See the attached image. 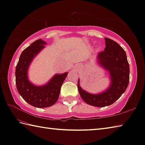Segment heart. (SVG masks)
<instances>
[{"mask_svg":"<svg viewBox=\"0 0 145 145\" xmlns=\"http://www.w3.org/2000/svg\"><path fill=\"white\" fill-rule=\"evenodd\" d=\"M97 51H99V48H97Z\"/></svg>","mask_w":145,"mask_h":145,"instance_id":"b5f03b06","label":"heart"}]
</instances>
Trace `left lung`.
Wrapping results in <instances>:
<instances>
[{
	"label": "left lung",
	"mask_w": 145,
	"mask_h": 145,
	"mask_svg": "<svg viewBox=\"0 0 145 145\" xmlns=\"http://www.w3.org/2000/svg\"><path fill=\"white\" fill-rule=\"evenodd\" d=\"M105 51L96 56L97 65L107 71L110 84L104 91L97 94L90 93L82 89L78 79L79 94L87 104L96 107L110 106L125 92L129 80V66L126 52L119 44L108 38H105Z\"/></svg>",
	"instance_id": "1"
}]
</instances>
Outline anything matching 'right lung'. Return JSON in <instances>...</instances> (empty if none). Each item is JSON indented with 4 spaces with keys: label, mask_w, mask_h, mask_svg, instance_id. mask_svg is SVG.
Segmentation results:
<instances>
[{
    "label": "right lung",
    "mask_w": 145,
    "mask_h": 145,
    "mask_svg": "<svg viewBox=\"0 0 145 145\" xmlns=\"http://www.w3.org/2000/svg\"><path fill=\"white\" fill-rule=\"evenodd\" d=\"M47 42L42 39L34 41L20 54L16 68V83L18 93L25 101L34 107H50L57 102L61 88L68 72L56 74L43 85H35L29 79L28 71L32 62L45 48Z\"/></svg>",
    "instance_id": "obj_1"
}]
</instances>
